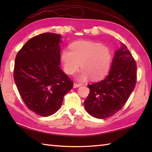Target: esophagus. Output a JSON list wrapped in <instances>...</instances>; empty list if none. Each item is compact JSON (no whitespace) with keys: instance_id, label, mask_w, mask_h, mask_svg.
I'll return each mask as SVG.
<instances>
[{"instance_id":"obj_1","label":"esophagus","mask_w":152,"mask_h":152,"mask_svg":"<svg viewBox=\"0 0 152 152\" xmlns=\"http://www.w3.org/2000/svg\"><path fill=\"white\" fill-rule=\"evenodd\" d=\"M81 86L80 84H78V83H74L73 84V88H79V87Z\"/></svg>"}]
</instances>
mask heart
I'll use <instances>...</instances> for the list:
<instances>
[{
  "mask_svg": "<svg viewBox=\"0 0 152 152\" xmlns=\"http://www.w3.org/2000/svg\"><path fill=\"white\" fill-rule=\"evenodd\" d=\"M70 50L64 49L61 55L63 69L72 75L80 69L82 70L77 80L84 82L102 79L108 74L111 66L112 53L108 47L91 41L80 40L71 44Z\"/></svg>",
  "mask_w": 152,
  "mask_h": 152,
  "instance_id": "1",
  "label": "heart"
}]
</instances>
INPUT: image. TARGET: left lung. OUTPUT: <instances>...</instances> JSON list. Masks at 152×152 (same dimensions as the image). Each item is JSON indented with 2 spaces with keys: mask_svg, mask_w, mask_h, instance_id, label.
I'll return each instance as SVG.
<instances>
[{
  "mask_svg": "<svg viewBox=\"0 0 152 152\" xmlns=\"http://www.w3.org/2000/svg\"><path fill=\"white\" fill-rule=\"evenodd\" d=\"M115 51L110 70L106 78L88 85L89 94L84 107L89 115L105 119L120 110L137 82V64L124 44Z\"/></svg>",
  "mask_w": 152,
  "mask_h": 152,
  "instance_id": "obj_1",
  "label": "left lung"
}]
</instances>
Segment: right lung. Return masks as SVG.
Instances as JSON below:
<instances>
[{"label":"right lung","mask_w":152,"mask_h":152,"mask_svg":"<svg viewBox=\"0 0 152 152\" xmlns=\"http://www.w3.org/2000/svg\"><path fill=\"white\" fill-rule=\"evenodd\" d=\"M61 35L46 33L31 38L18 51L14 78L27 107L47 117L62 105L73 83L60 69Z\"/></svg>","instance_id":"right-lung-1"}]
</instances>
